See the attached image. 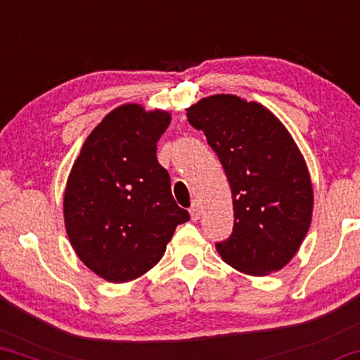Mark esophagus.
<instances>
[{"label":"esophagus","instance_id":"obj_1","mask_svg":"<svg viewBox=\"0 0 360 360\" xmlns=\"http://www.w3.org/2000/svg\"><path fill=\"white\" fill-rule=\"evenodd\" d=\"M189 212H191V219H193V221H198L199 217H201V207H199L198 201L193 202V206H191Z\"/></svg>","mask_w":360,"mask_h":360}]
</instances>
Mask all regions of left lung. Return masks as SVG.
I'll use <instances>...</instances> for the list:
<instances>
[{"instance_id":"left-lung-1","label":"left lung","mask_w":360,"mask_h":360,"mask_svg":"<svg viewBox=\"0 0 360 360\" xmlns=\"http://www.w3.org/2000/svg\"><path fill=\"white\" fill-rule=\"evenodd\" d=\"M229 181L234 229L217 243L222 261L249 276L282 269L312 221L314 191L304 156L285 126L256 101L214 94L188 109Z\"/></svg>"}]
</instances>
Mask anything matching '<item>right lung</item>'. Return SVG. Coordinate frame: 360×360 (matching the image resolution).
Here are the masks:
<instances>
[{
    "mask_svg": "<svg viewBox=\"0 0 360 360\" xmlns=\"http://www.w3.org/2000/svg\"><path fill=\"white\" fill-rule=\"evenodd\" d=\"M171 122L162 109H112L86 138L63 198L68 238L88 269L108 282L138 279L165 256L177 224L169 172L156 143Z\"/></svg>",
    "mask_w": 360,
    "mask_h": 360,
    "instance_id": "1",
    "label": "right lung"
}]
</instances>
